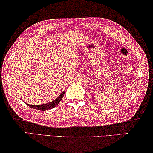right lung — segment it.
I'll use <instances>...</instances> for the list:
<instances>
[{"label": "right lung", "mask_w": 153, "mask_h": 153, "mask_svg": "<svg viewBox=\"0 0 153 153\" xmlns=\"http://www.w3.org/2000/svg\"><path fill=\"white\" fill-rule=\"evenodd\" d=\"M65 93V91L62 92V93L60 94L59 97H58L56 99H54V101H51V102H50V103L43 104V105H31V104H28V103H25L27 105H28L30 108H32L33 109H36V110H43V111L48 110H50V109L54 108V107H56V106L59 103L60 101L62 100V97H63Z\"/></svg>", "instance_id": "1"}]
</instances>
